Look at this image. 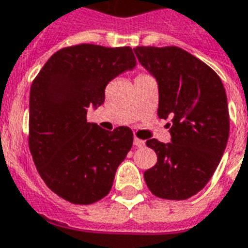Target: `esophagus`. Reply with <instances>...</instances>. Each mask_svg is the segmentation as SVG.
I'll list each match as a JSON object with an SVG mask.
<instances>
[{"instance_id":"1","label":"esophagus","mask_w":248,"mask_h":248,"mask_svg":"<svg viewBox=\"0 0 248 248\" xmlns=\"http://www.w3.org/2000/svg\"><path fill=\"white\" fill-rule=\"evenodd\" d=\"M133 143L137 146V147H143V146H145V141H142L140 138H134Z\"/></svg>"}]
</instances>
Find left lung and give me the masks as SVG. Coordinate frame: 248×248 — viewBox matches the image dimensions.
Here are the masks:
<instances>
[{
	"instance_id": "8db88e82",
	"label": "left lung",
	"mask_w": 248,
	"mask_h": 248,
	"mask_svg": "<svg viewBox=\"0 0 248 248\" xmlns=\"http://www.w3.org/2000/svg\"><path fill=\"white\" fill-rule=\"evenodd\" d=\"M136 57L158 82L160 119L170 142L147 140L158 162L143 173L146 185L162 199L184 201L207 185L229 138L228 99L211 67L177 46H137Z\"/></svg>"
}]
</instances>
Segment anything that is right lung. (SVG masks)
<instances>
[{
	"label": "right lung",
	"mask_w": 248,
	"mask_h": 248,
	"mask_svg": "<svg viewBox=\"0 0 248 248\" xmlns=\"http://www.w3.org/2000/svg\"><path fill=\"white\" fill-rule=\"evenodd\" d=\"M137 64L129 46H68L49 58L30 93V150L47 187L74 204L110 193L133 143L128 126L112 132L86 122L105 102L107 84Z\"/></svg>",
	"instance_id": "right-lung-1"
}]
</instances>
